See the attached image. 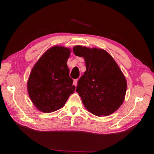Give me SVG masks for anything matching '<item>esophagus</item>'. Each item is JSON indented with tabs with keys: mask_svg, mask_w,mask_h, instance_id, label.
<instances>
[{
	"mask_svg": "<svg viewBox=\"0 0 154 154\" xmlns=\"http://www.w3.org/2000/svg\"><path fill=\"white\" fill-rule=\"evenodd\" d=\"M77 81H78V79H74V81H73V85L75 86H77Z\"/></svg>",
	"mask_w": 154,
	"mask_h": 154,
	"instance_id": "esophagus-1",
	"label": "esophagus"
}]
</instances>
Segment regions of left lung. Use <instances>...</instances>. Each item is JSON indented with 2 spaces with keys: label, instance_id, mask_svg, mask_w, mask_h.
I'll return each instance as SVG.
<instances>
[{
  "label": "left lung",
  "instance_id": "1",
  "mask_svg": "<svg viewBox=\"0 0 154 154\" xmlns=\"http://www.w3.org/2000/svg\"><path fill=\"white\" fill-rule=\"evenodd\" d=\"M83 57L86 71L78 81L76 91L85 107L94 115L109 116L122 104L126 92L125 77L111 55L102 49L73 47Z\"/></svg>",
  "mask_w": 154,
  "mask_h": 154
}]
</instances>
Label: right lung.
Masks as SVG:
<instances>
[{"mask_svg": "<svg viewBox=\"0 0 154 154\" xmlns=\"http://www.w3.org/2000/svg\"><path fill=\"white\" fill-rule=\"evenodd\" d=\"M70 50L55 46L39 59L29 77L28 92L37 109L52 112L64 106L75 87L69 77L67 61Z\"/></svg>", "mask_w": 154, "mask_h": 154, "instance_id": "add662e5", "label": "right lung"}]
</instances>
